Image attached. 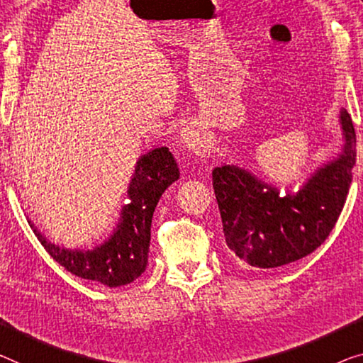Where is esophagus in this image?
Instances as JSON below:
<instances>
[{
	"label": "esophagus",
	"mask_w": 363,
	"mask_h": 363,
	"mask_svg": "<svg viewBox=\"0 0 363 363\" xmlns=\"http://www.w3.org/2000/svg\"><path fill=\"white\" fill-rule=\"evenodd\" d=\"M180 138H182L183 147L188 149L189 152L198 155V157H204V155L208 154L209 150L208 139H206L203 131H199V128L188 125L186 128H183Z\"/></svg>",
	"instance_id": "obj_1"
}]
</instances>
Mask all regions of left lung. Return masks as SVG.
<instances>
[{"label": "left lung", "instance_id": "8db88e82", "mask_svg": "<svg viewBox=\"0 0 363 363\" xmlns=\"http://www.w3.org/2000/svg\"><path fill=\"white\" fill-rule=\"evenodd\" d=\"M344 150L316 172L297 194L279 196L237 167H217L213 186L227 247L256 267H277L313 253L341 216L355 164V131L341 111ZM267 191H264V188Z\"/></svg>", "mask_w": 363, "mask_h": 363}]
</instances>
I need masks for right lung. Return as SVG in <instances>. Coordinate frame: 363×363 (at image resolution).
Masks as SVG:
<instances>
[{
    "label": "right lung",
    "instance_id": "add662e5",
    "mask_svg": "<svg viewBox=\"0 0 363 363\" xmlns=\"http://www.w3.org/2000/svg\"><path fill=\"white\" fill-rule=\"evenodd\" d=\"M178 177L180 170L167 147L154 149L143 155L128 189L130 204L123 208L116 232L94 250L72 252L60 248L47 242L33 225L30 227L48 255L71 274L108 287L126 286L146 271L155 206Z\"/></svg>",
    "mask_w": 363,
    "mask_h": 363
}]
</instances>
